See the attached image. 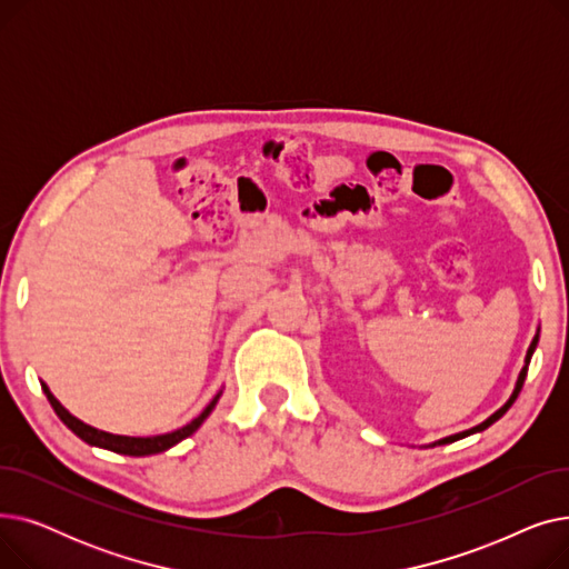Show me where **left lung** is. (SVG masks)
<instances>
[{
  "label": "left lung",
  "instance_id": "left-lung-1",
  "mask_svg": "<svg viewBox=\"0 0 569 569\" xmlns=\"http://www.w3.org/2000/svg\"><path fill=\"white\" fill-rule=\"evenodd\" d=\"M537 341H540V335H537L535 339H532V343H530V348H528V352H526V367L521 369V373H519V380H517V387H515V392H512V397H510V401H507L500 410H496L487 422H482L480 427H475V429H470V431H466V433H459V436H452V438H445V440H440V442H452V440H459V438H463V436H468V433H475V431H482V429H487V427H491L496 420H500V417L510 410V406L517 401V397H519V392H521V387H523V380H526V373H528V365H530V357H532V352H535V346H537Z\"/></svg>",
  "mask_w": 569,
  "mask_h": 569
}]
</instances>
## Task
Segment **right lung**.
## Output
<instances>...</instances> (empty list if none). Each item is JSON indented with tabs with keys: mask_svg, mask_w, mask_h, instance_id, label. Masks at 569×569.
Wrapping results in <instances>:
<instances>
[{
	"mask_svg": "<svg viewBox=\"0 0 569 569\" xmlns=\"http://www.w3.org/2000/svg\"><path fill=\"white\" fill-rule=\"evenodd\" d=\"M43 392H46V397H48V401H50V406H52V410L57 412V417L59 420H62L78 438H82L84 442H89V445H97V447H106V450H112V452H117V455H129V457H144V455H157V452H166L168 447H172V445H177L179 440H184V438H189L202 422H204V417L212 412V408L217 406V401H219V395L209 401V406L196 417L193 422H189L187 427H182V429H177V431H172V433H163V436H149V438H131V436H114V433H106V431H99V429H94V427H89V425H84V422H80L78 417H73L62 403H59L52 395H50V390L48 387L43 385Z\"/></svg>",
	"mask_w": 569,
	"mask_h": 569,
	"instance_id": "1",
	"label": "right lung"
}]
</instances>
